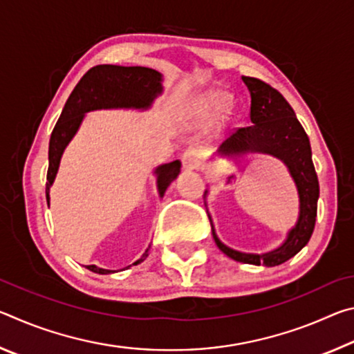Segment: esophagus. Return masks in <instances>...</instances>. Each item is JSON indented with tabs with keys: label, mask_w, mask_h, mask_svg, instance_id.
Wrapping results in <instances>:
<instances>
[{
	"label": "esophagus",
	"mask_w": 354,
	"mask_h": 354,
	"mask_svg": "<svg viewBox=\"0 0 354 354\" xmlns=\"http://www.w3.org/2000/svg\"><path fill=\"white\" fill-rule=\"evenodd\" d=\"M181 159H183V167L185 170H195L200 162L198 153H196L195 149H187V151H184Z\"/></svg>",
	"instance_id": "obj_1"
}]
</instances>
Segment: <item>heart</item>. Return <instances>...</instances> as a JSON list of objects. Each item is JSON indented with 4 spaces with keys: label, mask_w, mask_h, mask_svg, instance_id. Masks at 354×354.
<instances>
[{
    "label": "heart",
    "mask_w": 354,
    "mask_h": 354,
    "mask_svg": "<svg viewBox=\"0 0 354 354\" xmlns=\"http://www.w3.org/2000/svg\"><path fill=\"white\" fill-rule=\"evenodd\" d=\"M221 101H223V98H221V97H211V98H209V104L220 106Z\"/></svg>",
    "instance_id": "b5f03b06"
}]
</instances>
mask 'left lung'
Listing matches in <instances>:
<instances>
[{"label":"left lung","instance_id":"left-lung-1","mask_svg":"<svg viewBox=\"0 0 354 354\" xmlns=\"http://www.w3.org/2000/svg\"><path fill=\"white\" fill-rule=\"evenodd\" d=\"M247 84L251 106V124L237 128L221 143V154L242 153H266L283 160L289 167L290 175L297 184L299 195V217L293 230L287 236V241L279 248L266 254H247L227 248L218 241L212 230L214 241L223 253L237 262L253 263V266L274 267L281 266L295 256L313 236L317 201H319V178L314 169L313 151L306 131L298 122L295 112L286 98L270 84L257 77L242 76Z\"/></svg>","mask_w":354,"mask_h":354}]
</instances>
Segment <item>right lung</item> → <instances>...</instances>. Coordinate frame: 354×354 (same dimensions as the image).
<instances>
[{
    "label": "right lung",
    "mask_w": 354,
    "mask_h": 354,
    "mask_svg": "<svg viewBox=\"0 0 354 354\" xmlns=\"http://www.w3.org/2000/svg\"><path fill=\"white\" fill-rule=\"evenodd\" d=\"M162 92L160 73L147 67H120V65H97L87 71L76 84L75 91L64 106L50 139L46 173V201L50 203V187L55 181L61 162V156L67 143L80 128L84 113L95 109H111V107H148L156 95ZM181 171V162L173 160L170 164L160 165L158 173V189L162 196L167 187ZM148 250L134 266L145 261ZM93 273L107 274L111 270L87 266Z\"/></svg>",
    "instance_id": "1"
}]
</instances>
